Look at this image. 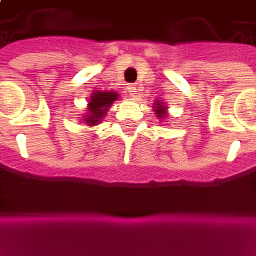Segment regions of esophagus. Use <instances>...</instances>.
<instances>
[{"instance_id":"1","label":"esophagus","mask_w":256,"mask_h":256,"mask_svg":"<svg viewBox=\"0 0 256 256\" xmlns=\"http://www.w3.org/2000/svg\"><path fill=\"white\" fill-rule=\"evenodd\" d=\"M128 94H130V96H132V98H137V90H136V86H132V85H128Z\"/></svg>"}]
</instances>
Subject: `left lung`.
Segmentation results:
<instances>
[{
    "mask_svg": "<svg viewBox=\"0 0 256 256\" xmlns=\"http://www.w3.org/2000/svg\"><path fill=\"white\" fill-rule=\"evenodd\" d=\"M153 111H154V115H156L160 120H164V119H166V116L170 115V114H168L166 103H164L162 100H154V102H153Z\"/></svg>",
    "mask_w": 256,
    "mask_h": 256,
    "instance_id": "left-lung-1",
    "label": "left lung"
}]
</instances>
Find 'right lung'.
<instances>
[{
  "label": "right lung",
  "instance_id": "add662e5",
  "mask_svg": "<svg viewBox=\"0 0 256 256\" xmlns=\"http://www.w3.org/2000/svg\"><path fill=\"white\" fill-rule=\"evenodd\" d=\"M119 99L116 90H94L88 100L86 114H84L81 122L86 123V126H98L108 112L110 107L114 102Z\"/></svg>",
  "mask_w": 256,
  "mask_h": 256
}]
</instances>
